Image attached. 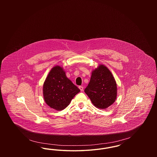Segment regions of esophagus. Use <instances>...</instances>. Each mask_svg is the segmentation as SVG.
Segmentation results:
<instances>
[{
	"instance_id": "34e87169",
	"label": "esophagus",
	"mask_w": 157,
	"mask_h": 157,
	"mask_svg": "<svg viewBox=\"0 0 157 157\" xmlns=\"http://www.w3.org/2000/svg\"><path fill=\"white\" fill-rule=\"evenodd\" d=\"M79 90H81V92H82V91L83 90V87L82 86H79Z\"/></svg>"
}]
</instances>
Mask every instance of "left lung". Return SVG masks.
Instances as JSON below:
<instances>
[{
    "instance_id": "1",
    "label": "left lung",
    "mask_w": 157,
    "mask_h": 157,
    "mask_svg": "<svg viewBox=\"0 0 157 157\" xmlns=\"http://www.w3.org/2000/svg\"><path fill=\"white\" fill-rule=\"evenodd\" d=\"M85 92L97 108L105 109L113 104L117 97V86L109 69L99 65L93 70Z\"/></svg>"
}]
</instances>
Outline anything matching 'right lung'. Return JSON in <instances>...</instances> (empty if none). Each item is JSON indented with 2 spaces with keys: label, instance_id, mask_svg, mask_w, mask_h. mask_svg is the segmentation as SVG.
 <instances>
[{
  "label": "right lung",
  "instance_id": "add662e5",
  "mask_svg": "<svg viewBox=\"0 0 157 157\" xmlns=\"http://www.w3.org/2000/svg\"><path fill=\"white\" fill-rule=\"evenodd\" d=\"M80 90L67 77L63 67L55 66L47 76L43 86L46 104L56 111L67 108Z\"/></svg>",
  "mask_w": 157,
  "mask_h": 157
}]
</instances>
